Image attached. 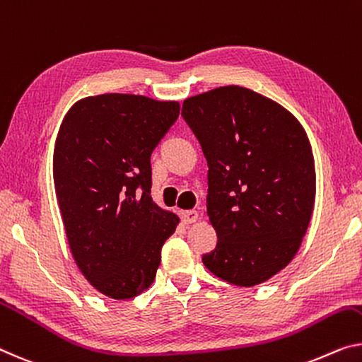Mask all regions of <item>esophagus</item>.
Here are the masks:
<instances>
[{
    "label": "esophagus",
    "mask_w": 362,
    "mask_h": 362,
    "mask_svg": "<svg viewBox=\"0 0 362 362\" xmlns=\"http://www.w3.org/2000/svg\"><path fill=\"white\" fill-rule=\"evenodd\" d=\"M180 218L183 221V224H192L198 219V211H195V209H190V211H182Z\"/></svg>",
    "instance_id": "obj_1"
}]
</instances>
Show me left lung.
Returning <instances> with one entry per match:
<instances>
[{
	"label": "left lung",
	"instance_id": "8db88e82",
	"mask_svg": "<svg viewBox=\"0 0 362 362\" xmlns=\"http://www.w3.org/2000/svg\"><path fill=\"white\" fill-rule=\"evenodd\" d=\"M182 117L208 163L206 209L218 234L202 260L216 276L255 286L298 253L315 202L309 138L288 112L240 86L183 102Z\"/></svg>",
	"mask_w": 362,
	"mask_h": 362
}]
</instances>
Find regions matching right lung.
Here are the masks:
<instances>
[{"label":"right lung","instance_id":"add662e5","mask_svg":"<svg viewBox=\"0 0 362 362\" xmlns=\"http://www.w3.org/2000/svg\"><path fill=\"white\" fill-rule=\"evenodd\" d=\"M179 113V102L102 94L76 102L58 132L53 180L69 249L84 278L112 299L153 284L179 224L151 198V154Z\"/></svg>","mask_w":362,"mask_h":362}]
</instances>
